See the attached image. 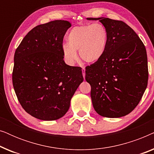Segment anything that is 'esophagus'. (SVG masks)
I'll use <instances>...</instances> for the list:
<instances>
[{
  "instance_id": "34e87169",
  "label": "esophagus",
  "mask_w": 154,
  "mask_h": 154,
  "mask_svg": "<svg viewBox=\"0 0 154 154\" xmlns=\"http://www.w3.org/2000/svg\"><path fill=\"white\" fill-rule=\"evenodd\" d=\"M82 73H83V78L85 79V67H82Z\"/></svg>"
}]
</instances>
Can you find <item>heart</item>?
Segmentation results:
<instances>
[{
	"label": "heart",
	"mask_w": 154,
	"mask_h": 154,
	"mask_svg": "<svg viewBox=\"0 0 154 154\" xmlns=\"http://www.w3.org/2000/svg\"><path fill=\"white\" fill-rule=\"evenodd\" d=\"M108 33L100 23L75 26L66 36L67 43L62 45L63 56L67 64H74L76 51L84 62L91 63L100 60L106 50Z\"/></svg>",
	"instance_id": "heart-1"
}]
</instances>
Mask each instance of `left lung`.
Listing matches in <instances>:
<instances>
[{
    "mask_svg": "<svg viewBox=\"0 0 154 154\" xmlns=\"http://www.w3.org/2000/svg\"><path fill=\"white\" fill-rule=\"evenodd\" d=\"M87 20H99L108 33L104 55L85 68L92 105L102 116H124L137 106L146 88V48L133 29L122 21L105 17Z\"/></svg>",
    "mask_w": 154,
    "mask_h": 154,
    "instance_id": "left-lung-1",
    "label": "left lung"
}]
</instances>
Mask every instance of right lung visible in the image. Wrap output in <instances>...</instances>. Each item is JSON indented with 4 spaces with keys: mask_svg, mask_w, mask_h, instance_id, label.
Returning <instances> with one entry per match:
<instances>
[{
    "mask_svg": "<svg viewBox=\"0 0 154 154\" xmlns=\"http://www.w3.org/2000/svg\"><path fill=\"white\" fill-rule=\"evenodd\" d=\"M71 26L64 20L40 24L27 33L14 53V92L23 109L38 119L64 116L83 81L81 67L64 61L63 38Z\"/></svg>",
    "mask_w": 154,
    "mask_h": 154,
    "instance_id": "1",
    "label": "right lung"
}]
</instances>
